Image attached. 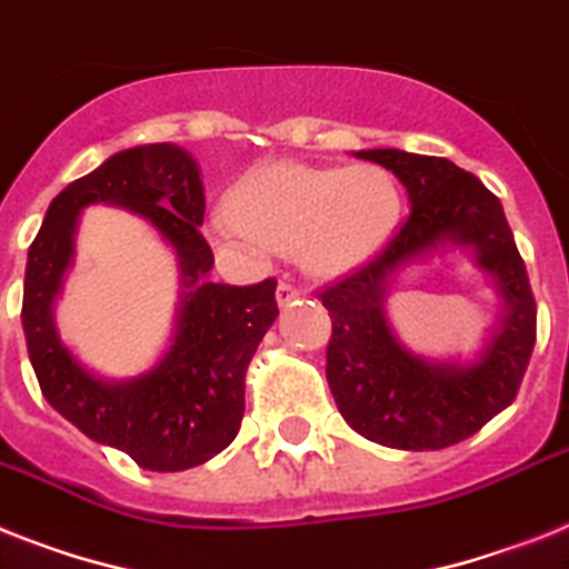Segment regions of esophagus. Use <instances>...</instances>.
Segmentation results:
<instances>
[{"label":"esophagus","mask_w":569,"mask_h":569,"mask_svg":"<svg viewBox=\"0 0 569 569\" xmlns=\"http://www.w3.org/2000/svg\"><path fill=\"white\" fill-rule=\"evenodd\" d=\"M298 298H300L298 286L289 283V280H280V286H277V303H280V307H289V303Z\"/></svg>","instance_id":"obj_1"}]
</instances>
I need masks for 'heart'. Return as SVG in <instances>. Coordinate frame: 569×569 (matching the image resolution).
I'll return each instance as SVG.
<instances>
[{"label": "heart", "instance_id": "1", "mask_svg": "<svg viewBox=\"0 0 569 569\" xmlns=\"http://www.w3.org/2000/svg\"><path fill=\"white\" fill-rule=\"evenodd\" d=\"M230 207L233 219H212L219 237H253L274 251H298L309 271L332 277L362 266L386 244L400 219V187L377 163H280L244 178Z\"/></svg>", "mask_w": 569, "mask_h": 569}]
</instances>
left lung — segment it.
<instances>
[{
  "mask_svg": "<svg viewBox=\"0 0 569 569\" xmlns=\"http://www.w3.org/2000/svg\"><path fill=\"white\" fill-rule=\"evenodd\" d=\"M386 166L409 192L412 212L371 262L318 295L332 318L327 382L341 418L368 441L395 450H441L500 415L517 397L532 359L538 303L500 198L445 157L400 149L357 151ZM441 243H473L498 280L507 316L477 363H429L388 330L381 300L406 261Z\"/></svg>",
  "mask_w": 569,
  "mask_h": 569,
  "instance_id": "1",
  "label": "left lung"
}]
</instances>
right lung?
Returning <instances> with one entry per match:
<instances>
[{
    "instance_id": "obj_1",
    "label": "right lung",
    "mask_w": 569,
    "mask_h": 569,
    "mask_svg": "<svg viewBox=\"0 0 569 569\" xmlns=\"http://www.w3.org/2000/svg\"><path fill=\"white\" fill-rule=\"evenodd\" d=\"M87 203H117L149 218L179 253L188 286L173 348L151 372L124 383L81 369L51 321L77 212ZM198 224H204V187L196 160L172 142L137 146L54 198L26 262L22 330L43 397L87 438L160 473L204 465L237 438L244 371L277 318L274 277L253 286L207 280L212 251Z\"/></svg>"
}]
</instances>
